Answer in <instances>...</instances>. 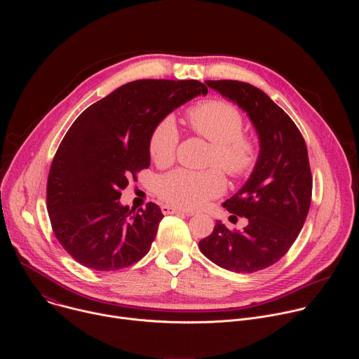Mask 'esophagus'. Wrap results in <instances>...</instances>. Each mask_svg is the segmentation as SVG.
I'll list each match as a JSON object with an SVG mask.
<instances>
[{
	"mask_svg": "<svg viewBox=\"0 0 359 359\" xmlns=\"http://www.w3.org/2000/svg\"><path fill=\"white\" fill-rule=\"evenodd\" d=\"M162 213L163 215H187V216H190L189 212H184V210L173 208V206H168V204H163L162 206Z\"/></svg>",
	"mask_w": 359,
	"mask_h": 359,
	"instance_id": "34e87169",
	"label": "esophagus"
}]
</instances>
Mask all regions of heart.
Wrapping results in <instances>:
<instances>
[{
	"label": "heart",
	"mask_w": 359,
	"mask_h": 359,
	"mask_svg": "<svg viewBox=\"0 0 359 359\" xmlns=\"http://www.w3.org/2000/svg\"><path fill=\"white\" fill-rule=\"evenodd\" d=\"M190 130L210 142L206 165L219 166L233 179H245L255 170L260 161L259 139L243 132L244 115L233 104L223 99L198 102L186 112ZM180 143V132L172 118H163L149 136L150 159L159 168L170 166ZM227 183L223 172L210 168L203 172L177 169L163 175L156 183L158 196L183 210H196L222 196Z\"/></svg>",
	"instance_id": "obj_1"
}]
</instances>
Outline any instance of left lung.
Masks as SVG:
<instances>
[{
	"mask_svg": "<svg viewBox=\"0 0 359 359\" xmlns=\"http://www.w3.org/2000/svg\"><path fill=\"white\" fill-rule=\"evenodd\" d=\"M206 83L248 114L262 155L241 190L223 203L230 213L247 217L248 226L238 231L217 222L198 247L226 270L255 273L284 257L305 223L313 194L309 151L292 119L262 89L230 79Z\"/></svg>",
	"mask_w": 359,
	"mask_h": 359,
	"instance_id": "1",
	"label": "left lung"
}]
</instances>
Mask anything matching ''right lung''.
Segmentation results:
<instances>
[{
    "label": "right lung",
    "mask_w": 359,
    "mask_h": 359,
    "mask_svg": "<svg viewBox=\"0 0 359 359\" xmlns=\"http://www.w3.org/2000/svg\"><path fill=\"white\" fill-rule=\"evenodd\" d=\"M208 88L196 79L129 82L86 108L50 163L46 210L54 234L79 264L115 271L147 254L163 219L156 203L121 206L122 189L150 165L149 136L169 112Z\"/></svg>",
    "instance_id": "right-lung-1"
}]
</instances>
